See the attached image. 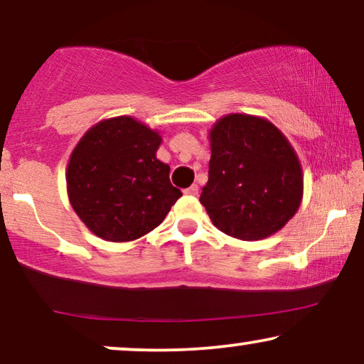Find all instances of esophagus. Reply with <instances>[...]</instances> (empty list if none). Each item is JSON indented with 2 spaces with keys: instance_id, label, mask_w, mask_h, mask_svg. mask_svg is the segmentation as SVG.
<instances>
[{
  "instance_id": "obj_1",
  "label": "esophagus",
  "mask_w": 364,
  "mask_h": 364,
  "mask_svg": "<svg viewBox=\"0 0 364 364\" xmlns=\"http://www.w3.org/2000/svg\"><path fill=\"white\" fill-rule=\"evenodd\" d=\"M183 193H186V196H197L198 187L197 186H191L188 188H186V191H183Z\"/></svg>"
}]
</instances>
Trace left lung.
I'll use <instances>...</instances> for the list:
<instances>
[{"instance_id": "1", "label": "left lung", "mask_w": 364, "mask_h": 364, "mask_svg": "<svg viewBox=\"0 0 364 364\" xmlns=\"http://www.w3.org/2000/svg\"><path fill=\"white\" fill-rule=\"evenodd\" d=\"M208 182L200 203L218 230L263 240L300 208L303 172L295 149L277 126L250 114H228L210 132Z\"/></svg>"}]
</instances>
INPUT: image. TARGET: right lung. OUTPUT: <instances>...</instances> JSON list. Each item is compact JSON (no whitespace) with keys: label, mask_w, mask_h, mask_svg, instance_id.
<instances>
[{"label":"right lung","mask_w":364,"mask_h":364,"mask_svg":"<svg viewBox=\"0 0 364 364\" xmlns=\"http://www.w3.org/2000/svg\"><path fill=\"white\" fill-rule=\"evenodd\" d=\"M161 134L131 116L104 119L69 157V202L84 225L107 242H132L157 225L182 197L157 159Z\"/></svg>","instance_id":"obj_1"}]
</instances>
